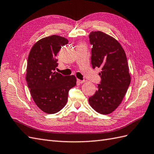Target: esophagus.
Instances as JSON below:
<instances>
[{
    "mask_svg": "<svg viewBox=\"0 0 154 154\" xmlns=\"http://www.w3.org/2000/svg\"><path fill=\"white\" fill-rule=\"evenodd\" d=\"M77 82H79V83H80V84H82V83H84V82H85V80H80V79H77Z\"/></svg>",
    "mask_w": 154,
    "mask_h": 154,
    "instance_id": "obj_1",
    "label": "esophagus"
}]
</instances>
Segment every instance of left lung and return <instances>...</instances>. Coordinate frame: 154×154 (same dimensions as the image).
I'll return each mask as SVG.
<instances>
[{
  "label": "left lung",
  "mask_w": 154,
  "mask_h": 154,
  "mask_svg": "<svg viewBox=\"0 0 154 154\" xmlns=\"http://www.w3.org/2000/svg\"><path fill=\"white\" fill-rule=\"evenodd\" d=\"M89 39L92 45L91 64L94 69H101V81L88 101L96 112L108 115L120 105L131 82L127 57L120 43L107 34L93 31Z\"/></svg>",
  "instance_id": "1"
}]
</instances>
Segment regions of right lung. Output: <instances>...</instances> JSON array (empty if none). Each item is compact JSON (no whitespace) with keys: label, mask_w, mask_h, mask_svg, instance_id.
<instances>
[{"label":"right lung","mask_w":154,"mask_h":154,"mask_svg":"<svg viewBox=\"0 0 154 154\" xmlns=\"http://www.w3.org/2000/svg\"><path fill=\"white\" fill-rule=\"evenodd\" d=\"M68 43L66 38L52 35L39 39L29 54L27 85L34 103L47 114H54L64 108L69 89L76 85L74 75L63 76L54 72L58 66L57 54Z\"/></svg>","instance_id":"1"}]
</instances>
